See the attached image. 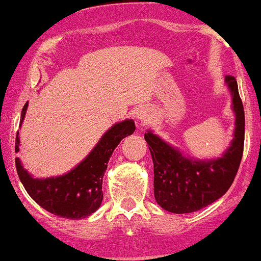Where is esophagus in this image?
<instances>
[{"mask_svg":"<svg viewBox=\"0 0 261 261\" xmlns=\"http://www.w3.org/2000/svg\"><path fill=\"white\" fill-rule=\"evenodd\" d=\"M134 117L138 120V123H141V124H147V123L151 120L152 113L151 110L147 109V108H139L136 112V114H134Z\"/></svg>","mask_w":261,"mask_h":261,"instance_id":"esophagus-1","label":"esophagus"}]
</instances>
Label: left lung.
Returning <instances> with one entry per match:
<instances>
[{"instance_id":"obj_1","label":"left lung","mask_w":261,"mask_h":261,"mask_svg":"<svg viewBox=\"0 0 261 261\" xmlns=\"http://www.w3.org/2000/svg\"><path fill=\"white\" fill-rule=\"evenodd\" d=\"M232 96L234 130L221 157L198 160L185 156L152 130L144 134L153 161L154 199L171 213H192L219 199L233 182L244 152L245 113L234 77L226 76Z\"/></svg>"}]
</instances>
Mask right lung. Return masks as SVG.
<instances>
[{
  "mask_svg": "<svg viewBox=\"0 0 261 261\" xmlns=\"http://www.w3.org/2000/svg\"><path fill=\"white\" fill-rule=\"evenodd\" d=\"M28 102L24 105L20 119V127L24 122ZM136 129L132 119L123 120L113 125L104 133L92 151L67 174L59 176L35 179L24 169L16 157V170L20 181L28 194L48 212L62 218L81 219L89 217L101 205L102 177L107 171L108 162L115 147L125 137ZM19 130L16 134L15 152L20 151Z\"/></svg>",
  "mask_w": 261,
  "mask_h": 261,
  "instance_id": "1",
  "label": "right lung"
}]
</instances>
